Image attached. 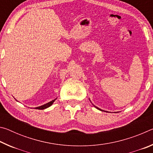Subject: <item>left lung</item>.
Returning a JSON list of instances; mask_svg holds the SVG:
<instances>
[{"mask_svg": "<svg viewBox=\"0 0 153 153\" xmlns=\"http://www.w3.org/2000/svg\"><path fill=\"white\" fill-rule=\"evenodd\" d=\"M96 107V108H98V109H99V110H100V108H98V107Z\"/></svg>", "mask_w": 153, "mask_h": 153, "instance_id": "1", "label": "left lung"}]
</instances>
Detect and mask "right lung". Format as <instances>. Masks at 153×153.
I'll use <instances>...</instances> for the list:
<instances>
[{
  "instance_id": "right-lung-1",
  "label": "right lung",
  "mask_w": 153,
  "mask_h": 153,
  "mask_svg": "<svg viewBox=\"0 0 153 153\" xmlns=\"http://www.w3.org/2000/svg\"><path fill=\"white\" fill-rule=\"evenodd\" d=\"M55 100H56V99L52 100V101L49 102H48V103H46V104L44 105H42V106H40V107H36V109H40V110H41V109H45V108H48V107H50V106H51L52 105H53V103L54 102H55Z\"/></svg>"
}]
</instances>
